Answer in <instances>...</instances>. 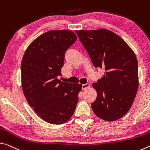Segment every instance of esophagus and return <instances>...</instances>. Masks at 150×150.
<instances>
[{"mask_svg": "<svg viewBox=\"0 0 150 150\" xmlns=\"http://www.w3.org/2000/svg\"><path fill=\"white\" fill-rule=\"evenodd\" d=\"M89 87H90V84H88V83H86V84L82 85V90H86V89H87V88H88Z\"/></svg>", "mask_w": 150, "mask_h": 150, "instance_id": "obj_1", "label": "esophagus"}]
</instances>
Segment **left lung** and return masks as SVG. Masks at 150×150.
<instances>
[{
	"label": "left lung",
	"mask_w": 150,
	"mask_h": 150,
	"mask_svg": "<svg viewBox=\"0 0 150 150\" xmlns=\"http://www.w3.org/2000/svg\"><path fill=\"white\" fill-rule=\"evenodd\" d=\"M75 33L94 67L104 69L103 77L93 84L97 92L93 112L105 121L121 118L130 109L138 89L136 55L113 32L100 29Z\"/></svg>",
	"instance_id": "1"
}]
</instances>
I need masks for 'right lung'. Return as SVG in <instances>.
I'll return each mask as SVG.
<instances>
[{
  "label": "right lung",
  "mask_w": 150,
  "mask_h": 150,
  "mask_svg": "<svg viewBox=\"0 0 150 150\" xmlns=\"http://www.w3.org/2000/svg\"><path fill=\"white\" fill-rule=\"evenodd\" d=\"M72 31L50 30L32 42L21 63L22 88L28 104L46 122L62 124L72 116L82 85L58 79L66 51L76 40Z\"/></svg>",
  "instance_id": "add662e5"
}]
</instances>
